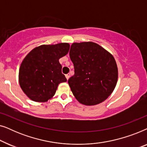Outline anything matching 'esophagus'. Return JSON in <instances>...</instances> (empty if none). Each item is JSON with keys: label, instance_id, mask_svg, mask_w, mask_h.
I'll return each mask as SVG.
<instances>
[{"label": "esophagus", "instance_id": "1", "mask_svg": "<svg viewBox=\"0 0 147 147\" xmlns=\"http://www.w3.org/2000/svg\"><path fill=\"white\" fill-rule=\"evenodd\" d=\"M65 77H66V78H67V80H68V79H69V77H70V74H66Z\"/></svg>", "mask_w": 147, "mask_h": 147}]
</instances>
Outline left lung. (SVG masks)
<instances>
[{"label":"left lung","instance_id":"1","mask_svg":"<svg viewBox=\"0 0 147 147\" xmlns=\"http://www.w3.org/2000/svg\"><path fill=\"white\" fill-rule=\"evenodd\" d=\"M69 57L74 75L68 84L76 99L87 106L96 105L107 99L115 88L118 68L113 56L93 42L74 43Z\"/></svg>","mask_w":147,"mask_h":147}]
</instances>
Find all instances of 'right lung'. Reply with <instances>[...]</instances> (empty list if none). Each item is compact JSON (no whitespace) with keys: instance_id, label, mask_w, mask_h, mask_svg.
<instances>
[{"instance_id":"add662e5","label":"right lung","mask_w":147,"mask_h":147,"mask_svg":"<svg viewBox=\"0 0 147 147\" xmlns=\"http://www.w3.org/2000/svg\"><path fill=\"white\" fill-rule=\"evenodd\" d=\"M68 43L35 47L25 57L19 69L21 89L35 102H47L55 95L57 86L67 81L61 73L60 58L67 54Z\"/></svg>"}]
</instances>
